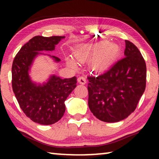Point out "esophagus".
<instances>
[{
  "mask_svg": "<svg viewBox=\"0 0 159 159\" xmlns=\"http://www.w3.org/2000/svg\"><path fill=\"white\" fill-rule=\"evenodd\" d=\"M78 82H79L80 84L85 85L86 83V79L84 76H80L79 79H78Z\"/></svg>",
  "mask_w": 159,
  "mask_h": 159,
  "instance_id": "esophagus-1",
  "label": "esophagus"
}]
</instances>
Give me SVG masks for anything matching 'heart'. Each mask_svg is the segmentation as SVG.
Returning <instances> with one entry per match:
<instances>
[{"label":"heart","mask_w":159,"mask_h":159,"mask_svg":"<svg viewBox=\"0 0 159 159\" xmlns=\"http://www.w3.org/2000/svg\"><path fill=\"white\" fill-rule=\"evenodd\" d=\"M119 47L114 43L99 42L94 45L84 44L78 46L74 56L79 61H85L94 58L91 67L96 71H104L111 65L118 57ZM67 64L73 69H77L76 61L71 58L66 59Z\"/></svg>","instance_id":"obj_1"}]
</instances>
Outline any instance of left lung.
<instances>
[{
	"label": "left lung",
	"mask_w": 159,
	"mask_h": 159,
	"mask_svg": "<svg viewBox=\"0 0 159 159\" xmlns=\"http://www.w3.org/2000/svg\"><path fill=\"white\" fill-rule=\"evenodd\" d=\"M125 57L104 73L88 77V106L97 118L118 122L136 109L146 87V63L138 48L125 41Z\"/></svg>",
	"instance_id": "left-lung-1"
}]
</instances>
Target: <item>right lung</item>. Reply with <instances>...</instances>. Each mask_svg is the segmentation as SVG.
Masks as SVG:
<instances>
[{
	"label": "right lung",
	"mask_w": 159,
	"mask_h": 159,
	"mask_svg": "<svg viewBox=\"0 0 159 159\" xmlns=\"http://www.w3.org/2000/svg\"><path fill=\"white\" fill-rule=\"evenodd\" d=\"M64 38L35 36L21 48L13 60V92L26 116L41 125L54 124L63 116L66 110L64 102L76 87V77L63 79L53 74L46 82L39 83L31 80L29 71L34 60L40 55L49 56L59 62L60 59L41 52L54 50Z\"/></svg>",
	"instance_id": "obj_1"
}]
</instances>
